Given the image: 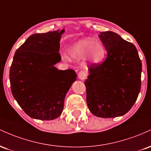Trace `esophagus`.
<instances>
[{
    "instance_id": "obj_1",
    "label": "esophagus",
    "mask_w": 151,
    "mask_h": 151,
    "mask_svg": "<svg viewBox=\"0 0 151 151\" xmlns=\"http://www.w3.org/2000/svg\"><path fill=\"white\" fill-rule=\"evenodd\" d=\"M86 76H87V72L84 70L80 71V72L78 73V77H79V79H80L81 80H84L86 78Z\"/></svg>"
}]
</instances>
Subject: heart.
Here are the masks:
<instances>
[{
	"label": "heart",
	"instance_id": "1",
	"mask_svg": "<svg viewBox=\"0 0 151 151\" xmlns=\"http://www.w3.org/2000/svg\"><path fill=\"white\" fill-rule=\"evenodd\" d=\"M67 52L72 60H81L85 58L91 64L101 63L106 56V50L103 43L93 37L79 40L69 46Z\"/></svg>",
	"mask_w": 151,
	"mask_h": 151
}]
</instances>
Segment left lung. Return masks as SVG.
Here are the masks:
<instances>
[{"label":"left lung","instance_id":"obj_1","mask_svg":"<svg viewBox=\"0 0 151 151\" xmlns=\"http://www.w3.org/2000/svg\"><path fill=\"white\" fill-rule=\"evenodd\" d=\"M107 52L101 64H92L84 84L90 111L101 118L121 116L136 102L141 86L142 64L134 45L111 31L100 32Z\"/></svg>","mask_w":151,"mask_h":151}]
</instances>
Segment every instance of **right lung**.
<instances>
[{
    "label": "right lung",
    "instance_id": "add662e5",
    "mask_svg": "<svg viewBox=\"0 0 151 151\" xmlns=\"http://www.w3.org/2000/svg\"><path fill=\"white\" fill-rule=\"evenodd\" d=\"M65 30L33 34L15 52L10 69L13 97L29 116L52 120L61 115L66 93L77 79L73 70H58Z\"/></svg>",
    "mask_w": 151,
    "mask_h": 151
}]
</instances>
